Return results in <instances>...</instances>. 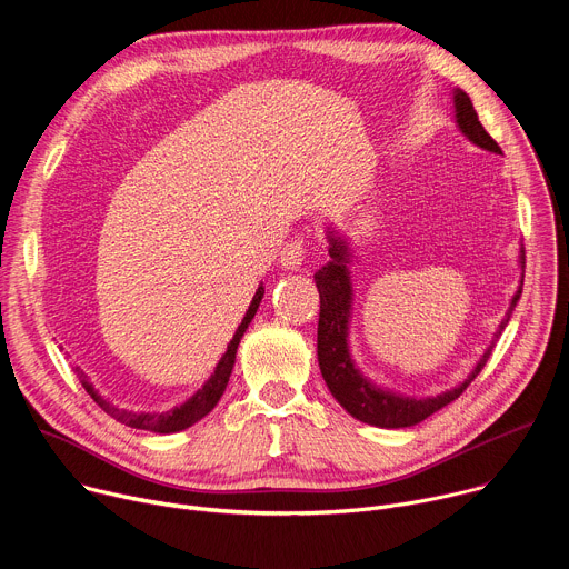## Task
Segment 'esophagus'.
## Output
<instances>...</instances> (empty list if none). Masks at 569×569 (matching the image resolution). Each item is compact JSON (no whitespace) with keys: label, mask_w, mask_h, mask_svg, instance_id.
<instances>
[{"label":"esophagus","mask_w":569,"mask_h":569,"mask_svg":"<svg viewBox=\"0 0 569 569\" xmlns=\"http://www.w3.org/2000/svg\"><path fill=\"white\" fill-rule=\"evenodd\" d=\"M303 254H306L303 238H295V240L286 242V248L281 250V266L288 270H297L303 261Z\"/></svg>","instance_id":"esophagus-1"}]
</instances>
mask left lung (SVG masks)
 <instances>
[{
    "instance_id": "1",
    "label": "left lung",
    "mask_w": 569,
    "mask_h": 569,
    "mask_svg": "<svg viewBox=\"0 0 569 569\" xmlns=\"http://www.w3.org/2000/svg\"><path fill=\"white\" fill-rule=\"evenodd\" d=\"M455 112H457L455 117L461 132L472 143L486 150L502 152L498 141L479 123L472 101L463 90H455ZM329 254H331V261L315 272V283L319 290L317 360H319L323 380H327L331 393L338 398L342 408L358 421L376 428H410L421 423L430 415L439 412L441 408H446V405L452 402L455 398H459L466 391V387L477 378V373L483 369L486 360L491 358L493 345L486 349V353L479 358L472 373L459 387L443 391L439 396L412 398V396H402V393H393L376 387L353 367L349 358V347H347V329H349V312H351V281L347 270L349 248L342 238L333 236V231L329 236ZM520 295H522V288L516 292L511 308L502 319L496 338L509 323V317Z\"/></svg>"
}]
</instances>
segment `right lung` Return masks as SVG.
Instances as JSON below:
<instances>
[{
  "mask_svg": "<svg viewBox=\"0 0 569 569\" xmlns=\"http://www.w3.org/2000/svg\"><path fill=\"white\" fill-rule=\"evenodd\" d=\"M261 299H263V286H259V290H257V295H254V299H252V303H250L246 317H242L240 327L236 329V333H233V338H231V342H229L224 356L220 358L216 371L211 373V378L204 382L202 389H198L196 396H191L184 405H180V408H176V410L161 412V415H137V412L119 410V408H114V405H110L108 400H103V398L94 391V387L88 382V376H86L83 371H80L78 367H76V376H78L80 382H83V387L88 389V393L94 398V402H99V408H101L106 415H110L112 419H117L119 423L128 426V428L150 430V432H159V435H169V432L187 430L189 426H193V423H198L202 417H207V415L216 408V402L220 400V396H222V391H224V387H227V380H229V376H231V369H233L236 349H238V345H240V338H242V333H246V329L250 327V321L254 319Z\"/></svg>",
  "mask_w": 569,
  "mask_h": 569,
  "instance_id": "add662e5",
  "label": "right lung"
}]
</instances>
